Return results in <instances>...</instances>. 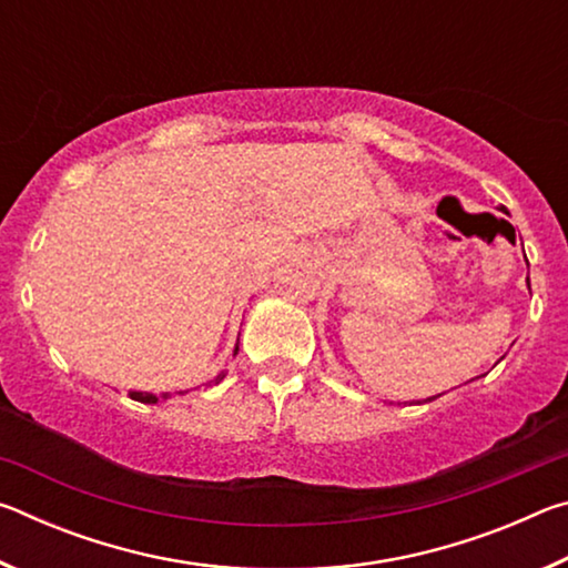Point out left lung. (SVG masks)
Returning <instances> with one entry per match:
<instances>
[{"mask_svg": "<svg viewBox=\"0 0 568 568\" xmlns=\"http://www.w3.org/2000/svg\"><path fill=\"white\" fill-rule=\"evenodd\" d=\"M501 210H504V213L508 215V210H506V207H501ZM526 283H528V281H526ZM528 287H531V283H528ZM434 398H438V396H434ZM434 398H428V400H434Z\"/></svg>", "mask_w": 568, "mask_h": 568, "instance_id": "8db88e82", "label": "left lung"}]
</instances>
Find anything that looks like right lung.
<instances>
[{
    "label": "right lung",
    "instance_id": "right-lung-1",
    "mask_svg": "<svg viewBox=\"0 0 568 568\" xmlns=\"http://www.w3.org/2000/svg\"><path fill=\"white\" fill-rule=\"evenodd\" d=\"M235 353H237V348H235ZM130 398H132V400H140V403H158L160 398H170V393H162V396H155V393L130 390Z\"/></svg>",
    "mask_w": 568,
    "mask_h": 568
}]
</instances>
